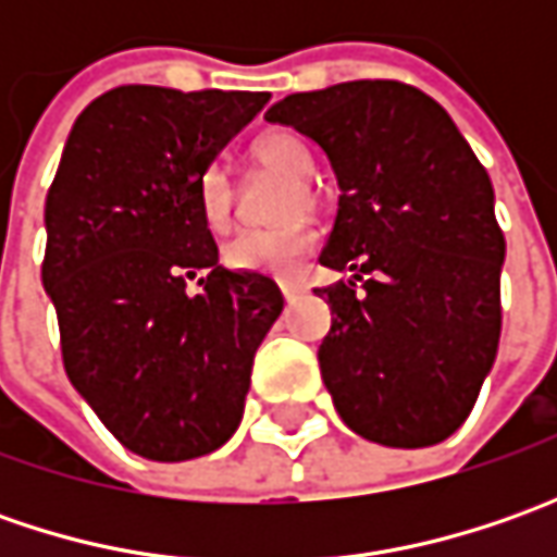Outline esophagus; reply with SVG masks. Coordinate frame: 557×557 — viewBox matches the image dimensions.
Segmentation results:
<instances>
[{
  "mask_svg": "<svg viewBox=\"0 0 557 557\" xmlns=\"http://www.w3.org/2000/svg\"><path fill=\"white\" fill-rule=\"evenodd\" d=\"M278 288H282V294H285V300H297V297H300V294H304V285H297V282H282V285H278Z\"/></svg>",
  "mask_w": 557,
  "mask_h": 557,
  "instance_id": "esophagus-1",
  "label": "esophagus"
}]
</instances>
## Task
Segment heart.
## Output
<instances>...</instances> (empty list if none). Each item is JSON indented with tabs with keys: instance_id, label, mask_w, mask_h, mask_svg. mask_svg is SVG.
Listing matches in <instances>:
<instances>
[{
	"instance_id": "obj_1",
	"label": "heart",
	"mask_w": 557,
	"mask_h": 557,
	"mask_svg": "<svg viewBox=\"0 0 557 557\" xmlns=\"http://www.w3.org/2000/svg\"><path fill=\"white\" fill-rule=\"evenodd\" d=\"M253 161L290 180L278 207V216L290 223L272 225V228H245L225 242L223 257L232 269L288 275L315 247V238H319L307 220H297L319 201V191L310 180L315 161H312L310 145L288 129H272L253 141ZM235 198L238 195H235L232 173L223 163H210L198 180V207H201L203 223L213 232L228 228L235 216Z\"/></svg>"
}]
</instances>
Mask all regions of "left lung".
<instances>
[{
	"label": "left lung",
	"instance_id": "8db88e82",
	"mask_svg": "<svg viewBox=\"0 0 557 557\" xmlns=\"http://www.w3.org/2000/svg\"><path fill=\"white\" fill-rule=\"evenodd\" d=\"M267 120L315 141L341 188L319 263L354 278L315 288L332 307L319 369L337 416L396 449L456 434L503 329L505 238L486 170L437 101L396 79L297 92Z\"/></svg>",
	"mask_w": 557,
	"mask_h": 557
}]
</instances>
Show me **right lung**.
<instances>
[{"instance_id":"1","label":"right lung","mask_w":557,"mask_h":557,"mask_svg":"<svg viewBox=\"0 0 557 557\" xmlns=\"http://www.w3.org/2000/svg\"><path fill=\"white\" fill-rule=\"evenodd\" d=\"M267 101L120 86L76 117L58 163L42 288L64 372L141 459H198L238 431L253 354L285 307L269 275L220 267L198 207L201 173Z\"/></svg>"}]
</instances>
